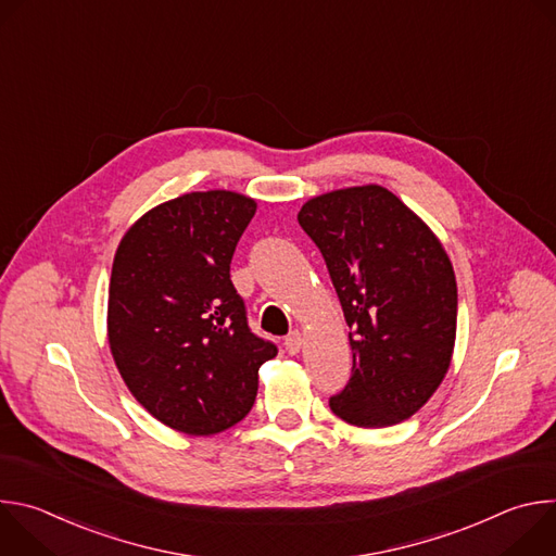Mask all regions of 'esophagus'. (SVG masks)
<instances>
[{"mask_svg":"<svg viewBox=\"0 0 556 556\" xmlns=\"http://www.w3.org/2000/svg\"><path fill=\"white\" fill-rule=\"evenodd\" d=\"M283 345H286V352H288V354H296V352L301 350V345H303V337H301V332H299V330L290 332V334L286 337Z\"/></svg>","mask_w":556,"mask_h":556,"instance_id":"esophagus-1","label":"esophagus"}]
</instances>
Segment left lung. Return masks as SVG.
Here are the masks:
<instances>
[{
    "label": "left lung",
    "instance_id": "1",
    "mask_svg": "<svg viewBox=\"0 0 556 556\" xmlns=\"http://www.w3.org/2000/svg\"><path fill=\"white\" fill-rule=\"evenodd\" d=\"M296 219L319 247L352 330V376L330 409L365 429L407 420L451 365L457 283L448 255L433 230L378 185L316 195Z\"/></svg>",
    "mask_w": 556,
    "mask_h": 556
}]
</instances>
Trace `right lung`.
<instances>
[{
  "mask_svg": "<svg viewBox=\"0 0 556 556\" xmlns=\"http://www.w3.org/2000/svg\"><path fill=\"white\" fill-rule=\"evenodd\" d=\"M257 211L232 191L185 193L147 211L121 240L108 339L134 399L163 425L213 435L253 407L277 345L251 332L230 281L237 242Z\"/></svg>",
  "mask_w": 556,
  "mask_h": 556,
  "instance_id": "add662e5",
  "label": "right lung"
}]
</instances>
